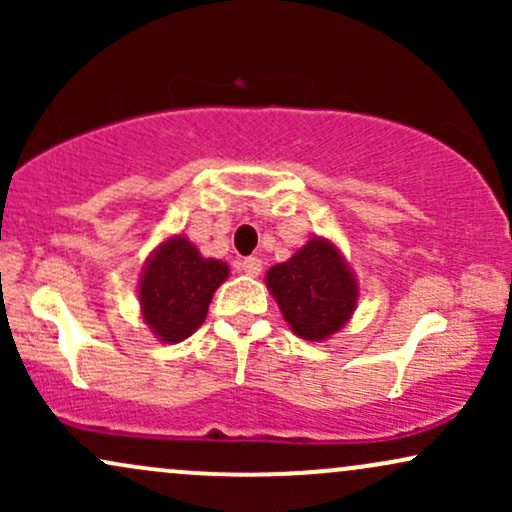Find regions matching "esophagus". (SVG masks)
<instances>
[{"instance_id":"34e87169","label":"esophagus","mask_w":512,"mask_h":512,"mask_svg":"<svg viewBox=\"0 0 512 512\" xmlns=\"http://www.w3.org/2000/svg\"><path fill=\"white\" fill-rule=\"evenodd\" d=\"M240 269H243L245 274L257 276L262 272V260H260V257H245V260L240 262Z\"/></svg>"}]
</instances>
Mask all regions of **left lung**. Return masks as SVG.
<instances>
[{
	"label": "left lung",
	"mask_w": 512,
	"mask_h": 512,
	"mask_svg": "<svg viewBox=\"0 0 512 512\" xmlns=\"http://www.w3.org/2000/svg\"><path fill=\"white\" fill-rule=\"evenodd\" d=\"M267 286L291 330L310 342L342 330L356 308L354 276L337 248L320 238L269 269Z\"/></svg>",
	"instance_id": "1"
}]
</instances>
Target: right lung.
<instances>
[{"label": "right lung", "instance_id": "right-lung-1", "mask_svg": "<svg viewBox=\"0 0 512 512\" xmlns=\"http://www.w3.org/2000/svg\"><path fill=\"white\" fill-rule=\"evenodd\" d=\"M228 267L204 260L190 240L173 238L151 257L139 286L146 325L163 342H182L202 327L214 291L226 281Z\"/></svg>", "mask_w": 512, "mask_h": 512}]
</instances>
